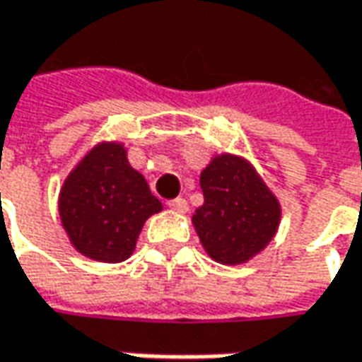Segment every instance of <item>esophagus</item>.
I'll use <instances>...</instances> for the list:
<instances>
[{"instance_id": "esophagus-1", "label": "esophagus", "mask_w": 362, "mask_h": 362, "mask_svg": "<svg viewBox=\"0 0 362 362\" xmlns=\"http://www.w3.org/2000/svg\"><path fill=\"white\" fill-rule=\"evenodd\" d=\"M169 209H173L175 213H187L189 205H187V201L183 197H177L173 201H169Z\"/></svg>"}]
</instances>
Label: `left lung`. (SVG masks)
<instances>
[{
	"instance_id": "obj_1",
	"label": "left lung",
	"mask_w": 362,
	"mask_h": 362,
	"mask_svg": "<svg viewBox=\"0 0 362 362\" xmlns=\"http://www.w3.org/2000/svg\"><path fill=\"white\" fill-rule=\"evenodd\" d=\"M199 183L205 201L191 221L213 261L243 265L275 239L283 209L249 159L213 155Z\"/></svg>"
}]
</instances>
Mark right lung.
Here are the masks:
<instances>
[{"instance_id":"1","label":"right lung","mask_w":362,"mask_h":362,"mask_svg":"<svg viewBox=\"0 0 362 362\" xmlns=\"http://www.w3.org/2000/svg\"><path fill=\"white\" fill-rule=\"evenodd\" d=\"M57 211L77 253L99 263L129 259L145 221L163 211L121 141H99L65 177Z\"/></svg>"}]
</instances>
